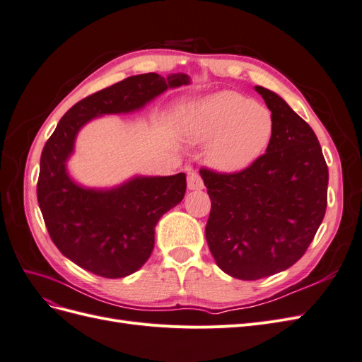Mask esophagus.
Instances as JSON below:
<instances>
[{"label": "esophagus", "instance_id": "1", "mask_svg": "<svg viewBox=\"0 0 362 362\" xmlns=\"http://www.w3.org/2000/svg\"><path fill=\"white\" fill-rule=\"evenodd\" d=\"M187 187L189 190H202L204 189V181L198 172H190L187 178Z\"/></svg>", "mask_w": 362, "mask_h": 362}]
</instances>
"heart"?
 Masks as SVG:
<instances>
[{"label": "heart", "instance_id": "heart-1", "mask_svg": "<svg viewBox=\"0 0 362 362\" xmlns=\"http://www.w3.org/2000/svg\"><path fill=\"white\" fill-rule=\"evenodd\" d=\"M273 133L272 113L264 105L235 92H218L193 108L184 124L190 144L206 146V161L216 170L238 172L267 148Z\"/></svg>", "mask_w": 362, "mask_h": 362}]
</instances>
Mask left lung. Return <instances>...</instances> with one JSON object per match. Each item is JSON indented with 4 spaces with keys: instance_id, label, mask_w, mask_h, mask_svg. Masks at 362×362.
Returning a JSON list of instances; mask_svg holds the SVG:
<instances>
[{
    "instance_id": "8db88e82",
    "label": "left lung",
    "mask_w": 362,
    "mask_h": 362,
    "mask_svg": "<svg viewBox=\"0 0 362 362\" xmlns=\"http://www.w3.org/2000/svg\"><path fill=\"white\" fill-rule=\"evenodd\" d=\"M272 112L266 154L235 173L201 169L211 199L205 226L216 264L255 281L291 267L311 245L327 204V166L313 128L279 95L255 86Z\"/></svg>"
}]
</instances>
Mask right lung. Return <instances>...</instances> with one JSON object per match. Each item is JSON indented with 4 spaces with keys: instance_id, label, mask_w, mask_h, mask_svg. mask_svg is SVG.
I'll return each mask as SVG.
<instances>
[{
    "instance_id": "1",
    "label": "right lung",
    "mask_w": 362,
    "mask_h": 362,
    "mask_svg": "<svg viewBox=\"0 0 362 362\" xmlns=\"http://www.w3.org/2000/svg\"><path fill=\"white\" fill-rule=\"evenodd\" d=\"M189 83L185 74L128 76L71 107L43 146L37 202L54 245L76 266L103 278L137 272L154 249L160 217L182 201L187 187L185 173L134 177L112 189L80 185L66 168L78 131L95 117L137 112Z\"/></svg>"
}]
</instances>
